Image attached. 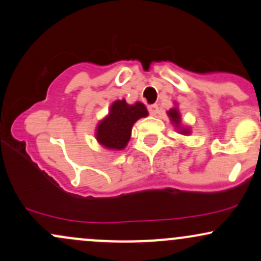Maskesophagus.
Segmentation results:
<instances>
[{
	"mask_svg": "<svg viewBox=\"0 0 261 261\" xmlns=\"http://www.w3.org/2000/svg\"><path fill=\"white\" fill-rule=\"evenodd\" d=\"M148 110H149L150 115H151V116H156L159 113V106L156 105V103H154V105H149Z\"/></svg>",
	"mask_w": 261,
	"mask_h": 261,
	"instance_id": "34e87169",
	"label": "esophagus"
}]
</instances>
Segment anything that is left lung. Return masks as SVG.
Returning a JSON list of instances; mask_svg holds the SVG:
<instances>
[{"label": "left lung", "instance_id": "1", "mask_svg": "<svg viewBox=\"0 0 261 261\" xmlns=\"http://www.w3.org/2000/svg\"><path fill=\"white\" fill-rule=\"evenodd\" d=\"M167 116L170 117V121L172 122L173 127L178 130L179 134H182V136H189V134L192 133L191 127H188V125H185L182 123V117H180L178 107L174 106L171 110H168Z\"/></svg>", "mask_w": 261, "mask_h": 261}]
</instances>
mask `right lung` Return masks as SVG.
Listing matches in <instances>:
<instances>
[{"label": "right lung", "mask_w": 261, "mask_h": 261, "mask_svg": "<svg viewBox=\"0 0 261 261\" xmlns=\"http://www.w3.org/2000/svg\"><path fill=\"white\" fill-rule=\"evenodd\" d=\"M148 115V110L142 102L129 105L124 99L116 100L110 106L107 116L97 123L95 138L102 148L112 151L123 150L129 142L134 123Z\"/></svg>", "instance_id": "add662e5"}]
</instances>
